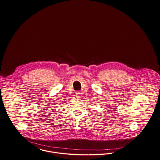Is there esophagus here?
I'll return each mask as SVG.
<instances>
[{
	"label": "esophagus",
	"mask_w": 160,
	"mask_h": 160,
	"mask_svg": "<svg viewBox=\"0 0 160 160\" xmlns=\"http://www.w3.org/2000/svg\"><path fill=\"white\" fill-rule=\"evenodd\" d=\"M80 94H81V93L79 92H76V96L77 98H80Z\"/></svg>",
	"instance_id": "esophagus-1"
}]
</instances>
